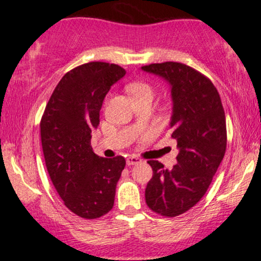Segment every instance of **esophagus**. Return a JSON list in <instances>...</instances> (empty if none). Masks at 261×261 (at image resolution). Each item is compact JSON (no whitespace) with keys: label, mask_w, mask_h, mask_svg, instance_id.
<instances>
[{"label":"esophagus","mask_w":261,"mask_h":261,"mask_svg":"<svg viewBox=\"0 0 261 261\" xmlns=\"http://www.w3.org/2000/svg\"><path fill=\"white\" fill-rule=\"evenodd\" d=\"M125 162H127L128 166H133V165H137V163H140L141 160L139 157L134 156V155H130L127 157V160H125Z\"/></svg>","instance_id":"obj_1"}]
</instances>
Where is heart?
Here are the masks:
<instances>
[{"mask_svg": "<svg viewBox=\"0 0 261 261\" xmlns=\"http://www.w3.org/2000/svg\"><path fill=\"white\" fill-rule=\"evenodd\" d=\"M127 91L132 95V98L136 99L144 98V96H152L153 89L149 83L143 81H136L132 82L127 86Z\"/></svg>", "mask_w": 261, "mask_h": 261, "instance_id": "obj_1", "label": "heart"}]
</instances>
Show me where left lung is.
<instances>
[{
	"instance_id": "left-lung-1",
	"label": "left lung",
	"mask_w": 261,
	"mask_h": 261,
	"mask_svg": "<svg viewBox=\"0 0 261 261\" xmlns=\"http://www.w3.org/2000/svg\"><path fill=\"white\" fill-rule=\"evenodd\" d=\"M170 85L172 138L178 141L176 165L165 169L147 161L152 178L145 189L151 211L167 218L188 212L203 197L226 150V120L221 99L211 80L185 64L166 62L143 66Z\"/></svg>"
}]
</instances>
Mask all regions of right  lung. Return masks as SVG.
<instances>
[{"label": "right lung", "instance_id": "right-lung-1", "mask_svg": "<svg viewBox=\"0 0 261 261\" xmlns=\"http://www.w3.org/2000/svg\"><path fill=\"white\" fill-rule=\"evenodd\" d=\"M124 75L116 64L91 62L75 67L58 83L41 118L48 174L64 204L85 219L111 211L125 166L124 157H99L91 145L105 95Z\"/></svg>", "mask_w": 261, "mask_h": 261}]
</instances>
